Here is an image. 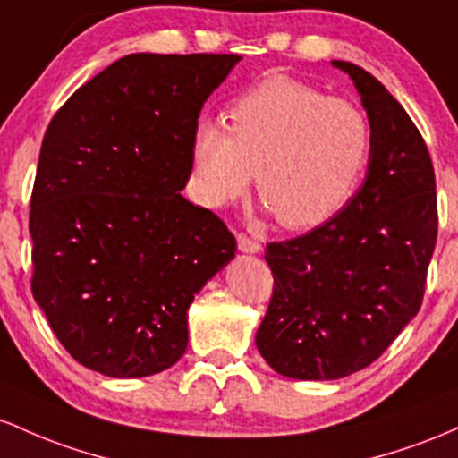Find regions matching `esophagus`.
<instances>
[{
  "mask_svg": "<svg viewBox=\"0 0 458 458\" xmlns=\"http://www.w3.org/2000/svg\"><path fill=\"white\" fill-rule=\"evenodd\" d=\"M238 249L242 250V253H259L261 244L257 242L255 238H249L246 233H238Z\"/></svg>",
  "mask_w": 458,
  "mask_h": 458,
  "instance_id": "esophagus-1",
  "label": "esophagus"
}]
</instances>
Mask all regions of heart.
<instances>
[{
  "label": "heart",
  "mask_w": 458,
  "mask_h": 458,
  "mask_svg": "<svg viewBox=\"0 0 458 458\" xmlns=\"http://www.w3.org/2000/svg\"><path fill=\"white\" fill-rule=\"evenodd\" d=\"M227 118L229 131L214 121L194 130L199 197L209 208L227 205L255 173L257 194L287 229L318 227L340 212L372 148L363 110L287 75L253 86Z\"/></svg>",
  "instance_id": "1"
}]
</instances>
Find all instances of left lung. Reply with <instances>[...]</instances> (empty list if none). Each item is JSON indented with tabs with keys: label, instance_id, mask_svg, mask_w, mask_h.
<instances>
[{
	"label": "left lung",
	"instance_id": "8db88e82",
	"mask_svg": "<svg viewBox=\"0 0 458 458\" xmlns=\"http://www.w3.org/2000/svg\"><path fill=\"white\" fill-rule=\"evenodd\" d=\"M352 77L372 127L368 174L354 197L310 233L268 242V311L257 351L275 372L331 381L387 351L422 307L437 242L435 168L422 133L381 81Z\"/></svg>",
	"mask_w": 458,
	"mask_h": 458
}]
</instances>
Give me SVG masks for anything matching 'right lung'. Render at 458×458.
Wrapping results in <instances>:
<instances>
[{
	"label": "right lung",
	"instance_id": "obj_1",
	"mask_svg": "<svg viewBox=\"0 0 458 458\" xmlns=\"http://www.w3.org/2000/svg\"><path fill=\"white\" fill-rule=\"evenodd\" d=\"M235 54H130L51 118L32 199V294L81 366L162 372L188 346V307L235 238L179 190L201 107Z\"/></svg>",
	"mask_w": 458,
	"mask_h": 458
}]
</instances>
